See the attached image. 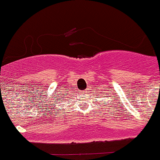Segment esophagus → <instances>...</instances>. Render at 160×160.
I'll return each instance as SVG.
<instances>
[{
  "label": "esophagus",
  "instance_id": "1",
  "mask_svg": "<svg viewBox=\"0 0 160 160\" xmlns=\"http://www.w3.org/2000/svg\"><path fill=\"white\" fill-rule=\"evenodd\" d=\"M83 92H85V91H83Z\"/></svg>",
  "mask_w": 160,
  "mask_h": 160
}]
</instances>
